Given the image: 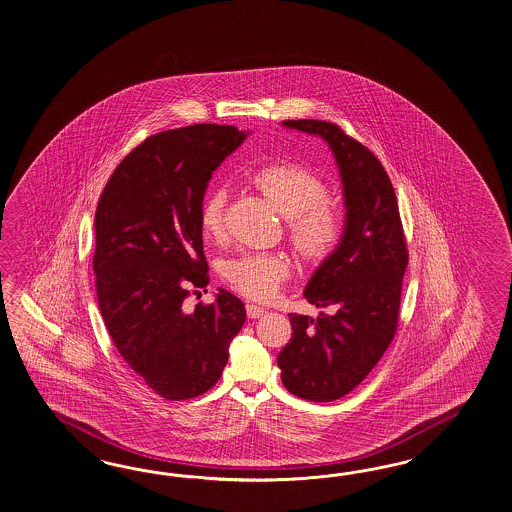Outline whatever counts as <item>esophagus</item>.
<instances>
[{
    "mask_svg": "<svg viewBox=\"0 0 512 512\" xmlns=\"http://www.w3.org/2000/svg\"><path fill=\"white\" fill-rule=\"evenodd\" d=\"M267 310L262 308V306H258V304H247V315H249L250 319H258V317H262Z\"/></svg>",
    "mask_w": 512,
    "mask_h": 512,
    "instance_id": "esophagus-1",
    "label": "esophagus"
}]
</instances>
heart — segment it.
Returning <instances> with one entry per match:
<instances>
[{"label": "heart", "mask_w": 512, "mask_h": 512, "mask_svg": "<svg viewBox=\"0 0 512 512\" xmlns=\"http://www.w3.org/2000/svg\"><path fill=\"white\" fill-rule=\"evenodd\" d=\"M252 185L280 215L288 219L289 237L308 260H323L340 241L341 211L327 198V185L315 172L295 165H267L250 176ZM224 189H213L200 206L202 234L224 237ZM291 271L289 260L278 252H243L224 263L226 282L254 301H267L280 289Z\"/></svg>", "instance_id": "heart-1"}]
</instances>
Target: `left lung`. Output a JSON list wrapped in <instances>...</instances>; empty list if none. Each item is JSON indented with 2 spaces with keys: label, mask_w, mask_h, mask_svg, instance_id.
<instances>
[{
  "label": "left lung",
  "mask_w": 512,
  "mask_h": 512,
  "mask_svg": "<svg viewBox=\"0 0 512 512\" xmlns=\"http://www.w3.org/2000/svg\"><path fill=\"white\" fill-rule=\"evenodd\" d=\"M321 137L340 169L345 224L338 247L304 288L319 317L289 314L291 340L276 356L284 386L327 403L354 390L394 340L408 254L394 187L366 146L323 120H284Z\"/></svg>",
  "instance_id": "1"
}]
</instances>
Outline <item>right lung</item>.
Segmentation results:
<instances>
[{"instance_id": "obj_1", "label": "right lung", "mask_w": 512, "mask_h": 512, "mask_svg": "<svg viewBox=\"0 0 512 512\" xmlns=\"http://www.w3.org/2000/svg\"><path fill=\"white\" fill-rule=\"evenodd\" d=\"M247 135L219 124L156 133L120 161L96 208L92 267L105 327L128 366L169 401L210 390L247 319L226 289L184 308L189 289L210 282L200 230L208 182Z\"/></svg>"}]
</instances>
